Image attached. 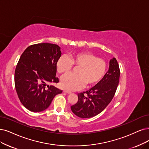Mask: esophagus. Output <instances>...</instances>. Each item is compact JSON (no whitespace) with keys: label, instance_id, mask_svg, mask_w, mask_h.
Wrapping results in <instances>:
<instances>
[{"label":"esophagus","instance_id":"34e87169","mask_svg":"<svg viewBox=\"0 0 149 149\" xmlns=\"http://www.w3.org/2000/svg\"><path fill=\"white\" fill-rule=\"evenodd\" d=\"M63 92H64V93H68V94H70V93H71L70 91H68V90H63Z\"/></svg>","mask_w":149,"mask_h":149}]
</instances>
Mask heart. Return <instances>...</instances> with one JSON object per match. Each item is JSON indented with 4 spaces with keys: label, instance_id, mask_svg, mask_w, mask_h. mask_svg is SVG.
Listing matches in <instances>:
<instances>
[{
    "label": "heart",
    "instance_id": "heart-1",
    "mask_svg": "<svg viewBox=\"0 0 149 149\" xmlns=\"http://www.w3.org/2000/svg\"><path fill=\"white\" fill-rule=\"evenodd\" d=\"M80 66L77 74H67L61 79V85L69 91H74L83 88L85 84L93 86L104 77L107 70V63L101 58L89 52H77L67 56H61L56 63V69L59 74L68 73L73 65Z\"/></svg>",
    "mask_w": 149,
    "mask_h": 149
}]
</instances>
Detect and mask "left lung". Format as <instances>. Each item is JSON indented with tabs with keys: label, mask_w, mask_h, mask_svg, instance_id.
<instances>
[{
	"label": "left lung",
	"mask_w": 149,
	"mask_h": 149,
	"mask_svg": "<svg viewBox=\"0 0 149 149\" xmlns=\"http://www.w3.org/2000/svg\"><path fill=\"white\" fill-rule=\"evenodd\" d=\"M120 71L117 59L113 58L102 79L89 90L78 94V101L70 107L77 116L82 118L95 117L111 102L119 83Z\"/></svg>",
	"instance_id": "1"
}]
</instances>
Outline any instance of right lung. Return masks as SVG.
Returning a JSON list of instances; mask_svg holds the SVG:
<instances>
[{
	"label": "right lung",
	"mask_w": 149,
	"mask_h": 149,
	"mask_svg": "<svg viewBox=\"0 0 149 149\" xmlns=\"http://www.w3.org/2000/svg\"><path fill=\"white\" fill-rule=\"evenodd\" d=\"M61 56L60 47L49 43L30 45L22 53L15 69V85L21 102L29 111H44L62 93L48 85L59 82L56 63Z\"/></svg>",
	"instance_id": "1"
}]
</instances>
